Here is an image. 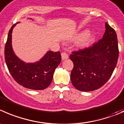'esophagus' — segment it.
<instances>
[{"label": "esophagus", "instance_id": "obj_1", "mask_svg": "<svg viewBox=\"0 0 124 124\" xmlns=\"http://www.w3.org/2000/svg\"><path fill=\"white\" fill-rule=\"evenodd\" d=\"M61 56H62V60H66L68 58V55L66 53H62L61 54Z\"/></svg>", "mask_w": 124, "mask_h": 124}]
</instances>
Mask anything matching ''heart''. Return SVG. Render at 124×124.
<instances>
[{"label": "heart", "instance_id": "1", "mask_svg": "<svg viewBox=\"0 0 124 124\" xmlns=\"http://www.w3.org/2000/svg\"><path fill=\"white\" fill-rule=\"evenodd\" d=\"M94 36L93 33L91 31L82 32L79 34H77L76 36L74 37L73 40H76L79 39L77 42V46L79 48L82 49L86 48L91 44V42L94 40Z\"/></svg>", "mask_w": 124, "mask_h": 124}]
</instances>
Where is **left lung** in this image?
<instances>
[{
    "instance_id": "obj_1",
    "label": "left lung",
    "mask_w": 124,
    "mask_h": 124,
    "mask_svg": "<svg viewBox=\"0 0 124 124\" xmlns=\"http://www.w3.org/2000/svg\"><path fill=\"white\" fill-rule=\"evenodd\" d=\"M118 57L116 31L105 23V32L102 39L91 46L72 52L70 55L74 64L71 73L73 85L81 91L99 89L111 76Z\"/></svg>"
}]
</instances>
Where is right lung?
Segmentation results:
<instances>
[{"mask_svg": "<svg viewBox=\"0 0 124 124\" xmlns=\"http://www.w3.org/2000/svg\"><path fill=\"white\" fill-rule=\"evenodd\" d=\"M18 23L11 26L8 33L5 47L6 64L12 77L20 85L31 90H44L51 84L55 70L61 63V53L48 51L34 63L20 60L14 53L11 44L13 30Z\"/></svg>", "mask_w": 124, "mask_h": 124, "instance_id": "obj_1", "label": "right lung"}]
</instances>
